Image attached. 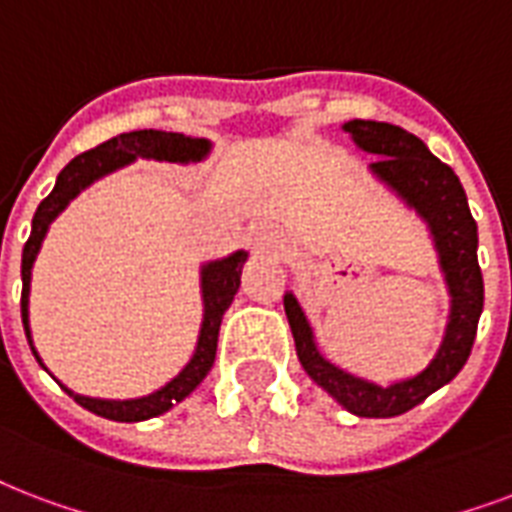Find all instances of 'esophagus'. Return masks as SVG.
<instances>
[{
  "instance_id": "34e87169",
  "label": "esophagus",
  "mask_w": 512,
  "mask_h": 512,
  "mask_svg": "<svg viewBox=\"0 0 512 512\" xmlns=\"http://www.w3.org/2000/svg\"><path fill=\"white\" fill-rule=\"evenodd\" d=\"M249 241H252V247L257 252H263V255H276V252H282L284 249V239L279 230L268 225V222H257L252 233H249Z\"/></svg>"
}]
</instances>
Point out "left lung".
<instances>
[{
	"mask_svg": "<svg viewBox=\"0 0 512 512\" xmlns=\"http://www.w3.org/2000/svg\"><path fill=\"white\" fill-rule=\"evenodd\" d=\"M343 131L362 152L373 155L368 171L376 182L427 222L429 239L438 252V265L448 290V319L435 357L416 376L392 384H373L346 373L319 351L295 292H284V314L290 322L298 360L311 381L322 386L335 403L362 419H392L427 400L446 386L473 349L475 330L483 311V276L478 265V225L467 195L451 166L435 158L419 136L378 120H349Z\"/></svg>",
	"mask_w": 512,
	"mask_h": 512,
	"instance_id": "8db88e82",
	"label": "left lung"
}]
</instances>
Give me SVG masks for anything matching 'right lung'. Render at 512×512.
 <instances>
[{"instance_id":"add662e5","label":"right lung","mask_w":512,"mask_h":512,"mask_svg":"<svg viewBox=\"0 0 512 512\" xmlns=\"http://www.w3.org/2000/svg\"><path fill=\"white\" fill-rule=\"evenodd\" d=\"M212 152V142L209 139H195V136L171 134V131H155V128H144V131H128V134L112 136L109 142L99 144L96 150H88L83 155H77L66 163L61 174L56 179V187L50 190V195L37 206L34 220H31V236L23 247L21 257V317L23 330H26V341L31 346V354L37 357V362L45 368V362L34 349L31 341V325H29V295H31V268L37 260L42 241L48 236L50 225L58 214L64 212L69 201H74L77 195L83 193L85 187H91L93 182H99L101 177H107L112 171L131 166L136 158L144 161H161V163H201L209 158ZM247 252L236 249L233 255L220 257V260H209L201 265V303H204V317H201V330H198V341H195L193 357L185 368L179 370L177 376L171 378L169 384H163L161 389H155L152 395L131 397V400H101V397H85L72 392L69 386L61 389L66 395L74 397V403H80L85 411L104 416L112 421H147L161 416V413L171 411L174 405L182 403L185 397L193 395V389L206 378V373L212 370L214 354H217V335H220V325L225 311L230 308L236 292L241 284V268L247 263ZM48 370V368H45Z\"/></svg>"}]
</instances>
